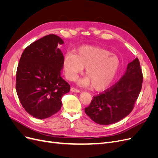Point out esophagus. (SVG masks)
Wrapping results in <instances>:
<instances>
[{
  "mask_svg": "<svg viewBox=\"0 0 158 158\" xmlns=\"http://www.w3.org/2000/svg\"><path fill=\"white\" fill-rule=\"evenodd\" d=\"M70 90H71L73 92H75V93H80V90H79V89H76V88H73V87H72V88H70Z\"/></svg>",
  "mask_w": 158,
  "mask_h": 158,
  "instance_id": "34e87169",
  "label": "esophagus"
}]
</instances>
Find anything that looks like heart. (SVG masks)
I'll use <instances>...</instances> for the list:
<instances>
[{
  "instance_id": "1",
  "label": "heart",
  "mask_w": 158,
  "mask_h": 158,
  "mask_svg": "<svg viewBox=\"0 0 158 158\" xmlns=\"http://www.w3.org/2000/svg\"><path fill=\"white\" fill-rule=\"evenodd\" d=\"M66 76L74 81L85 68L87 76L79 81L82 86L92 85L94 89L102 90L111 84L120 66V61L109 51L93 46L80 47L75 54L67 52L64 58Z\"/></svg>"
}]
</instances>
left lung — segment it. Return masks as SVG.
<instances>
[{"mask_svg": "<svg viewBox=\"0 0 158 158\" xmlns=\"http://www.w3.org/2000/svg\"><path fill=\"white\" fill-rule=\"evenodd\" d=\"M143 74L139 60L129 63L120 80L94 96L85 113L99 125H111L131 113L142 89Z\"/></svg>", "mask_w": 158, "mask_h": 158, "instance_id": "8db88e82", "label": "left lung"}]
</instances>
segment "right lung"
<instances>
[{
  "mask_svg": "<svg viewBox=\"0 0 158 158\" xmlns=\"http://www.w3.org/2000/svg\"><path fill=\"white\" fill-rule=\"evenodd\" d=\"M54 34L33 42L23 51L16 71V89L22 107L31 116L50 117L61 108V99L70 85L61 77L64 56Z\"/></svg>",
  "mask_w": 158,
  "mask_h": 158,
  "instance_id": "obj_1",
  "label": "right lung"
}]
</instances>
